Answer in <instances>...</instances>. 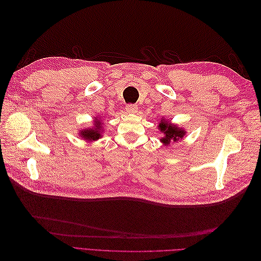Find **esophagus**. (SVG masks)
<instances>
[{"mask_svg": "<svg viewBox=\"0 0 261 261\" xmlns=\"http://www.w3.org/2000/svg\"><path fill=\"white\" fill-rule=\"evenodd\" d=\"M125 109H126V111L129 112V113H136L137 110H138V108H137L136 105H132V103L126 106Z\"/></svg>", "mask_w": 261, "mask_h": 261, "instance_id": "34e87169", "label": "esophagus"}]
</instances>
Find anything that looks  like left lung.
I'll return each instance as SVG.
<instances>
[{"mask_svg": "<svg viewBox=\"0 0 261 261\" xmlns=\"http://www.w3.org/2000/svg\"><path fill=\"white\" fill-rule=\"evenodd\" d=\"M158 127L164 134V137L161 138V141L165 145H169L171 141L175 143V141L185 135L184 129L176 127L175 125H170L167 121H161Z\"/></svg>", "mask_w": 261, "mask_h": 261, "instance_id": "8db88e82", "label": "left lung"}]
</instances>
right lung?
I'll return each mask as SVG.
<instances>
[{"label":"right lung","mask_w":261,"mask_h":261,"mask_svg":"<svg viewBox=\"0 0 261 261\" xmlns=\"http://www.w3.org/2000/svg\"><path fill=\"white\" fill-rule=\"evenodd\" d=\"M100 128H101V123L99 120H97L94 122V128L92 129H87V130H83L82 132V137L85 139H88V140H96L99 139L101 134H100Z\"/></svg>","instance_id":"add662e5"}]
</instances>
